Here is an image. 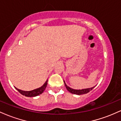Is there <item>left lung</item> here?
I'll return each mask as SVG.
<instances>
[{"label": "left lung", "instance_id": "8db88e82", "mask_svg": "<svg viewBox=\"0 0 121 121\" xmlns=\"http://www.w3.org/2000/svg\"><path fill=\"white\" fill-rule=\"evenodd\" d=\"M64 84L65 85V87H66V89L69 92L71 93L72 94H77V95H82V94H86L87 93L89 92L90 91H91L94 88L95 86H94L93 87H90V88H86V89H72L71 87H70L67 85L66 84L65 81H64Z\"/></svg>", "mask_w": 121, "mask_h": 121}]
</instances>
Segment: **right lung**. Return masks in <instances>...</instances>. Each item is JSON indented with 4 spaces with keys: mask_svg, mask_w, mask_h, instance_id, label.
I'll list each match as a JSON object with an SVG mask.
<instances>
[{
    "mask_svg": "<svg viewBox=\"0 0 121 121\" xmlns=\"http://www.w3.org/2000/svg\"><path fill=\"white\" fill-rule=\"evenodd\" d=\"M47 84H48V80H47L46 82H45L44 84V85H43V86H41V87L30 91H22V90L16 88V87H15V88H16V89L20 93L22 94V95H25V96L30 97H36L43 93V91H45V88H46Z\"/></svg>",
    "mask_w": 121,
    "mask_h": 121,
    "instance_id": "add662e5",
    "label": "right lung"
}]
</instances>
